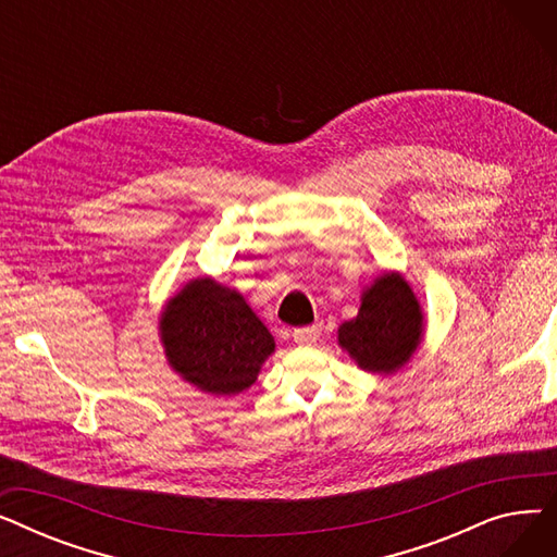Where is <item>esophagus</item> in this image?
<instances>
[{
	"instance_id": "1",
	"label": "esophagus",
	"mask_w": 557,
	"mask_h": 557,
	"mask_svg": "<svg viewBox=\"0 0 557 557\" xmlns=\"http://www.w3.org/2000/svg\"><path fill=\"white\" fill-rule=\"evenodd\" d=\"M320 332H323V325L315 323V325H309V327L294 330V334H290V336H294V341L298 345H313L320 338Z\"/></svg>"
}]
</instances>
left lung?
I'll return each mask as SVG.
<instances>
[{
	"mask_svg": "<svg viewBox=\"0 0 557 557\" xmlns=\"http://www.w3.org/2000/svg\"><path fill=\"white\" fill-rule=\"evenodd\" d=\"M422 309L399 273L376 277L361 296L357 318L338 327V345L361 370L393 374L422 341Z\"/></svg>",
	"mask_w": 557,
	"mask_h": 557,
	"instance_id": "1",
	"label": "left lung"
}]
</instances>
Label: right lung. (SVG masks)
Here are the masks:
<instances>
[{"instance_id":"add662e5","label":"right lung","mask_w":557,"mask_h":557,"mask_svg":"<svg viewBox=\"0 0 557 557\" xmlns=\"http://www.w3.org/2000/svg\"><path fill=\"white\" fill-rule=\"evenodd\" d=\"M169 366L202 393L237 395L255 384L275 341L242 294L196 277L175 294L160 320Z\"/></svg>"}]
</instances>
